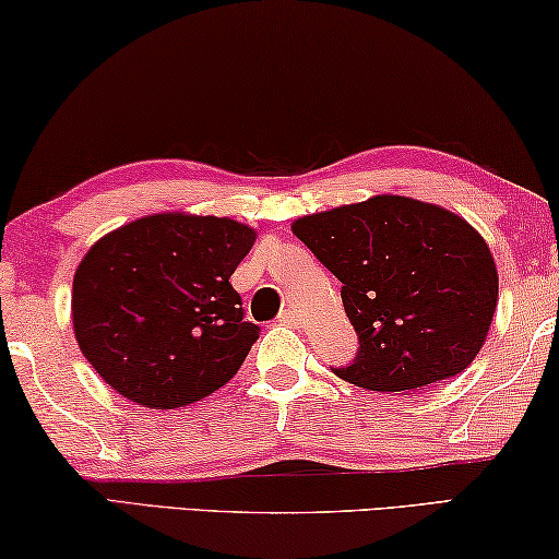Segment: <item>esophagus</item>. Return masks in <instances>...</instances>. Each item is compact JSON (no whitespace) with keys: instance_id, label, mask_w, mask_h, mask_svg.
Masks as SVG:
<instances>
[{"instance_id":"esophagus-1","label":"esophagus","mask_w":559,"mask_h":559,"mask_svg":"<svg viewBox=\"0 0 559 559\" xmlns=\"http://www.w3.org/2000/svg\"><path fill=\"white\" fill-rule=\"evenodd\" d=\"M278 321L283 323V326H298V323H301V316H298L294 308H283V311L278 313Z\"/></svg>"}]
</instances>
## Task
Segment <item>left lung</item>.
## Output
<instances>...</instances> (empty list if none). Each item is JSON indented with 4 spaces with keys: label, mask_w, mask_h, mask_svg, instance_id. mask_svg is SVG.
<instances>
[{
    "label": "left lung",
    "mask_w": 559,
    "mask_h": 559,
    "mask_svg": "<svg viewBox=\"0 0 559 559\" xmlns=\"http://www.w3.org/2000/svg\"><path fill=\"white\" fill-rule=\"evenodd\" d=\"M290 228L341 281L359 333L356 359L333 369L338 379L409 394L456 377L479 354L499 278L485 238L460 215L373 195L304 215Z\"/></svg>",
    "instance_id": "1"
}]
</instances>
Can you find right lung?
<instances>
[{"mask_svg": "<svg viewBox=\"0 0 559 559\" xmlns=\"http://www.w3.org/2000/svg\"><path fill=\"white\" fill-rule=\"evenodd\" d=\"M255 230L155 213L107 233L72 281L74 338L118 394L147 409L200 402L236 377L258 338L230 286Z\"/></svg>", "mask_w": 559, "mask_h": 559, "instance_id": "add662e5", "label": "right lung"}]
</instances>
